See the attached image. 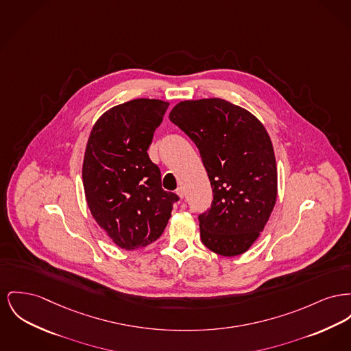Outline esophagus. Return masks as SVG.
Returning a JSON list of instances; mask_svg holds the SVG:
<instances>
[{
    "label": "esophagus",
    "mask_w": 351,
    "mask_h": 351,
    "mask_svg": "<svg viewBox=\"0 0 351 351\" xmlns=\"http://www.w3.org/2000/svg\"><path fill=\"white\" fill-rule=\"evenodd\" d=\"M176 193L179 195V197H180V199H183V197H184V195H186V193H184V188H183V186H179V188L176 189Z\"/></svg>",
    "instance_id": "obj_1"
}]
</instances>
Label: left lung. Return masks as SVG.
Here are the masks:
<instances>
[{"label":"left lung","instance_id":"obj_1","mask_svg":"<svg viewBox=\"0 0 351 351\" xmlns=\"http://www.w3.org/2000/svg\"><path fill=\"white\" fill-rule=\"evenodd\" d=\"M169 119L199 148L212 186V204L199 215L203 244L226 257L247 252L277 197L267 130L247 110L219 98L180 102Z\"/></svg>","mask_w":351,"mask_h":351}]
</instances>
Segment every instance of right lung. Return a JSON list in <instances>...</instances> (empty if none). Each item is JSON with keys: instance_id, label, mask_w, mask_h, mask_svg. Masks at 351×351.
Here are the masks:
<instances>
[{"instance_id": "add662e5", "label": "right lung", "mask_w": 351, "mask_h": 351, "mask_svg": "<svg viewBox=\"0 0 351 351\" xmlns=\"http://www.w3.org/2000/svg\"><path fill=\"white\" fill-rule=\"evenodd\" d=\"M168 104L134 99L106 111L93 127L83 159L87 206L108 237L127 250L165 232L179 196L162 188L159 167L147 149Z\"/></svg>"}]
</instances>
